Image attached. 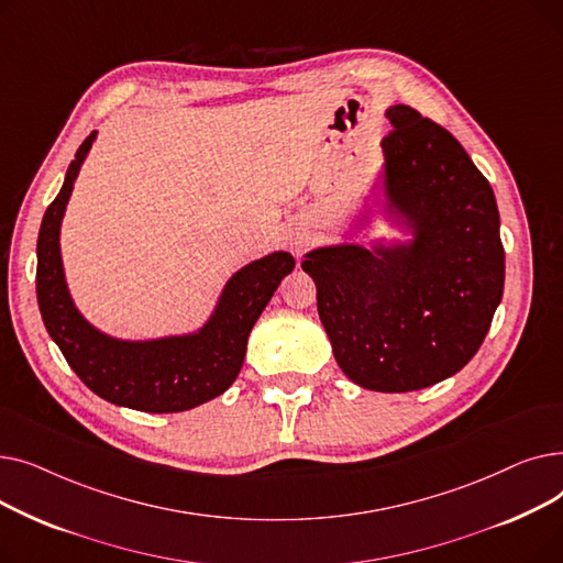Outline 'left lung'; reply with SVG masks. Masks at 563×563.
Returning a JSON list of instances; mask_svg holds the SVG:
<instances>
[{"label": "left lung", "instance_id": "1", "mask_svg": "<svg viewBox=\"0 0 563 563\" xmlns=\"http://www.w3.org/2000/svg\"><path fill=\"white\" fill-rule=\"evenodd\" d=\"M383 136L386 191L408 246H329L301 262L340 369L361 388L410 393L463 369L505 289L499 212L463 145L408 104Z\"/></svg>", "mask_w": 563, "mask_h": 563}]
</instances>
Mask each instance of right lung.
<instances>
[{
	"mask_svg": "<svg viewBox=\"0 0 563 563\" xmlns=\"http://www.w3.org/2000/svg\"><path fill=\"white\" fill-rule=\"evenodd\" d=\"M93 139L96 132L79 145L64 187L41 223L36 297L45 329L84 386L98 397L143 412L196 408L232 386L244 365L251 329L280 280L294 269V257L278 251L236 272L228 280L212 319L196 335L153 342L107 338L73 306L58 251V228Z\"/></svg>",
	"mask_w": 563,
	"mask_h": 563,
	"instance_id": "add662e5",
	"label": "right lung"
}]
</instances>
